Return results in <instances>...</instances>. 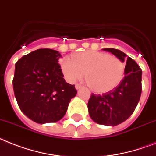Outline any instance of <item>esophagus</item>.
Instances as JSON below:
<instances>
[{"mask_svg": "<svg viewBox=\"0 0 156 156\" xmlns=\"http://www.w3.org/2000/svg\"><path fill=\"white\" fill-rule=\"evenodd\" d=\"M81 87H82V86H81L80 84H76L75 85V88L77 90H79L81 88Z\"/></svg>", "mask_w": 156, "mask_h": 156, "instance_id": "obj_1", "label": "esophagus"}]
</instances>
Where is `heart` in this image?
Segmentation results:
<instances>
[{"mask_svg": "<svg viewBox=\"0 0 156 156\" xmlns=\"http://www.w3.org/2000/svg\"><path fill=\"white\" fill-rule=\"evenodd\" d=\"M66 80L74 82L87 74L90 87L97 93H107L119 85L125 66L122 61L102 52H82L74 55V60L65 58L61 63Z\"/></svg>", "mask_w": 156, "mask_h": 156, "instance_id": "obj_1", "label": "heart"}]
</instances>
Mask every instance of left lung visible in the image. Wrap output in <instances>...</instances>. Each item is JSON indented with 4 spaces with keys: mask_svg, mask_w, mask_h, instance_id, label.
Masks as SVG:
<instances>
[{
    "mask_svg": "<svg viewBox=\"0 0 156 156\" xmlns=\"http://www.w3.org/2000/svg\"><path fill=\"white\" fill-rule=\"evenodd\" d=\"M103 50L111 52L122 62H126L125 77L114 90L102 95L92 94L87 107L93 121L113 126L126 121L137 107L142 92V69L121 50L112 48Z\"/></svg>",
    "mask_w": 156,
    "mask_h": 156,
    "instance_id": "8db88e82",
    "label": "left lung"
}]
</instances>
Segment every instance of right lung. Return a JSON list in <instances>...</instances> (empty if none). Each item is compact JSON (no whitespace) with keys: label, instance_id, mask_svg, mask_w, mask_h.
Wrapping results in <instances>:
<instances>
[{"label":"right lung","instance_id":"add662e5","mask_svg":"<svg viewBox=\"0 0 156 156\" xmlns=\"http://www.w3.org/2000/svg\"><path fill=\"white\" fill-rule=\"evenodd\" d=\"M61 58L57 50L39 49L15 64V98L21 111L34 122L43 124L62 119L77 94L74 85L63 78L58 63Z\"/></svg>","mask_w":156,"mask_h":156}]
</instances>
